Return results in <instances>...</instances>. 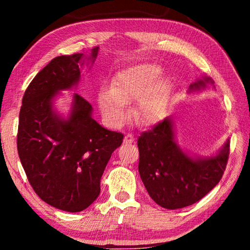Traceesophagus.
<instances>
[{"label": "esophagus", "instance_id": "1", "mask_svg": "<svg viewBox=\"0 0 250 250\" xmlns=\"http://www.w3.org/2000/svg\"><path fill=\"white\" fill-rule=\"evenodd\" d=\"M124 142H125V143H132V142H134V137H133V134H131V133H126V134L125 135Z\"/></svg>", "mask_w": 250, "mask_h": 250}]
</instances>
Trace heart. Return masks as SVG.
<instances>
[{
    "mask_svg": "<svg viewBox=\"0 0 250 250\" xmlns=\"http://www.w3.org/2000/svg\"><path fill=\"white\" fill-rule=\"evenodd\" d=\"M160 74V67L152 64L134 65L119 71L109 91L100 94L98 98L105 122L111 126L124 124L128 116L125 104L137 99L134 117L139 124L147 125L158 121L170 91L167 80H156Z\"/></svg>",
    "mask_w": 250,
    "mask_h": 250,
    "instance_id": "b5f03b06",
    "label": "heart"
}]
</instances>
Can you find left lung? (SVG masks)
Instances as JSON below:
<instances>
[{
  "label": "left lung",
  "mask_w": 250,
  "mask_h": 250,
  "mask_svg": "<svg viewBox=\"0 0 250 250\" xmlns=\"http://www.w3.org/2000/svg\"><path fill=\"white\" fill-rule=\"evenodd\" d=\"M214 83L209 77L191 83L189 92ZM139 173L156 204L177 209L194 204L221 181L229 155V140L210 158H193L175 141L174 122L166 118L138 139Z\"/></svg>",
  "instance_id": "1"
}]
</instances>
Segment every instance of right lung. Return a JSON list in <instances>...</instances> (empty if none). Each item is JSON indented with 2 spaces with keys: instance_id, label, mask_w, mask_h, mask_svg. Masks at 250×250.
I'll return each instance as SVG.
<instances>
[{
  "instance_id": "obj_1",
  "label": "right lung",
  "mask_w": 250,
  "mask_h": 250,
  "mask_svg": "<svg viewBox=\"0 0 250 250\" xmlns=\"http://www.w3.org/2000/svg\"><path fill=\"white\" fill-rule=\"evenodd\" d=\"M98 50L52 59L28 84L20 111L18 151L29 184L41 200L70 213L99 196L105 166L124 140L94 120L91 104L78 94L67 118L54 109L55 97L78 83L80 66L94 62Z\"/></svg>"
}]
</instances>
